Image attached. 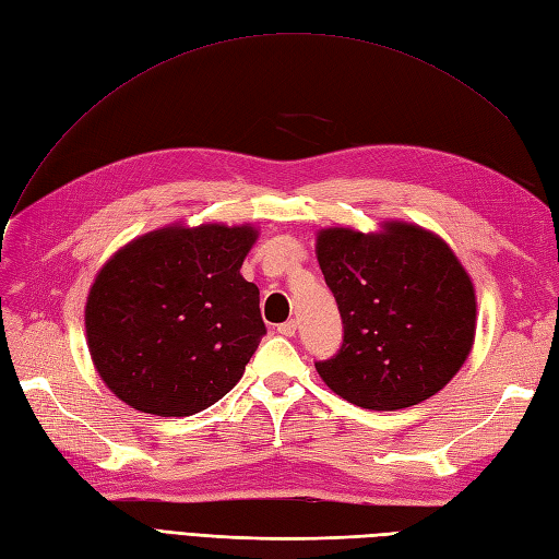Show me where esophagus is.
<instances>
[{
    "label": "esophagus",
    "mask_w": 559,
    "mask_h": 559,
    "mask_svg": "<svg viewBox=\"0 0 559 559\" xmlns=\"http://www.w3.org/2000/svg\"><path fill=\"white\" fill-rule=\"evenodd\" d=\"M277 333H282V335H286V337L296 335V321H294V319L284 321V324H280V326H277Z\"/></svg>",
    "instance_id": "obj_1"
}]
</instances>
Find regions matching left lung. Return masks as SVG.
Here are the masks:
<instances>
[{"instance_id": "left-lung-1", "label": "left lung", "mask_w": 559, "mask_h": 559, "mask_svg": "<svg viewBox=\"0 0 559 559\" xmlns=\"http://www.w3.org/2000/svg\"><path fill=\"white\" fill-rule=\"evenodd\" d=\"M317 261L343 317V347L317 361L333 394L401 411L456 376L476 337V289L436 233L382 222L378 233L321 228Z\"/></svg>"}]
</instances>
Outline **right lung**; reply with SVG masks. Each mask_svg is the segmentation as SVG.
Segmentation results:
<instances>
[{"mask_svg": "<svg viewBox=\"0 0 559 559\" xmlns=\"http://www.w3.org/2000/svg\"><path fill=\"white\" fill-rule=\"evenodd\" d=\"M251 224H173L118 249L86 300L95 370L130 408L186 417L238 384L265 324L240 275Z\"/></svg>", "mask_w": 559, "mask_h": 559, "instance_id": "obj_1", "label": "right lung"}]
</instances>
